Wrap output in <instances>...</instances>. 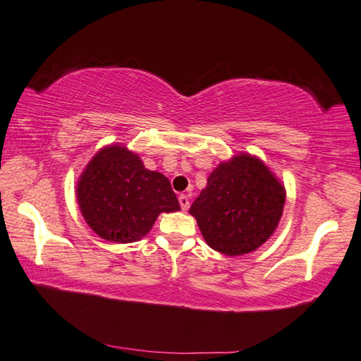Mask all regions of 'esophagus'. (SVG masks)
<instances>
[{
	"label": "esophagus",
	"mask_w": 361,
	"mask_h": 361,
	"mask_svg": "<svg viewBox=\"0 0 361 361\" xmlns=\"http://www.w3.org/2000/svg\"><path fill=\"white\" fill-rule=\"evenodd\" d=\"M178 202H180V206H181L183 211H188V209H189V198H188V195L181 194V195L178 197Z\"/></svg>",
	"instance_id": "34e87169"
}]
</instances>
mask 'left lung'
Returning a JSON list of instances; mask_svg holds the SVG:
<instances>
[{
  "label": "left lung",
  "instance_id": "obj_1",
  "mask_svg": "<svg viewBox=\"0 0 361 361\" xmlns=\"http://www.w3.org/2000/svg\"><path fill=\"white\" fill-rule=\"evenodd\" d=\"M283 203L282 183L259 158L242 153L214 169L189 212L212 250L242 256L270 239Z\"/></svg>",
  "mask_w": 361,
  "mask_h": 361
}]
</instances>
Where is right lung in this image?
Wrapping results in <instances>:
<instances>
[{"label":"right lung","instance_id":"right-lung-1","mask_svg":"<svg viewBox=\"0 0 361 361\" xmlns=\"http://www.w3.org/2000/svg\"><path fill=\"white\" fill-rule=\"evenodd\" d=\"M75 192L88 226L118 243L142 239L161 212L180 211L171 181L145 169L136 153L118 144L91 158Z\"/></svg>","mask_w":361,"mask_h":361}]
</instances>
